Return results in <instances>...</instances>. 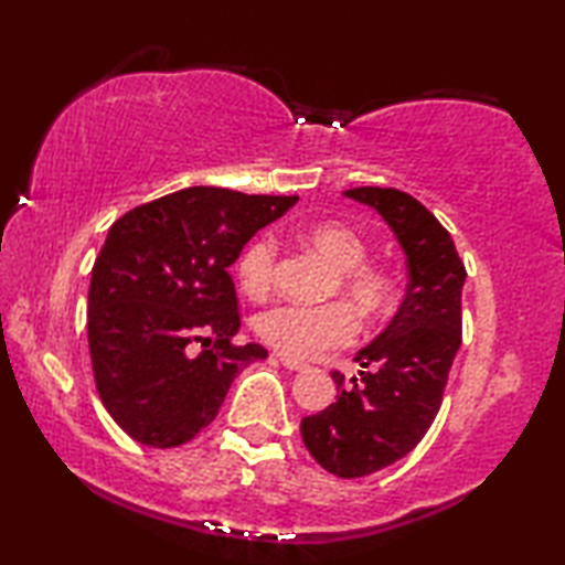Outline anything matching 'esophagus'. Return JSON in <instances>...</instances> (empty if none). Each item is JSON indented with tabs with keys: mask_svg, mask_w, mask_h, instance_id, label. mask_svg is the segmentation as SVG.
<instances>
[{
	"mask_svg": "<svg viewBox=\"0 0 565 565\" xmlns=\"http://www.w3.org/2000/svg\"><path fill=\"white\" fill-rule=\"evenodd\" d=\"M279 362L286 366V370H291V372H301V370H307V364L299 362V360H291V356H284V354H279Z\"/></svg>",
	"mask_w": 565,
	"mask_h": 565,
	"instance_id": "1",
	"label": "esophagus"
}]
</instances>
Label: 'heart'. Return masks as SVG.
I'll return each mask as SVG.
<instances>
[{
    "label": "heart",
    "instance_id": "b5f03b06",
    "mask_svg": "<svg viewBox=\"0 0 565 565\" xmlns=\"http://www.w3.org/2000/svg\"><path fill=\"white\" fill-rule=\"evenodd\" d=\"M299 246L315 250L331 266L324 297H342L319 307L279 303L254 321L262 342L291 360H309L324 349L344 347L356 334V317L366 327L390 319L397 309L399 284L390 266L372 262L370 241L342 221H317L297 231ZM279 248L271 236H256L236 258V281L250 299L274 289Z\"/></svg>",
    "mask_w": 565,
    "mask_h": 565
}]
</instances>
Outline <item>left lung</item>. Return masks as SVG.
<instances>
[{"label": "left lung", "mask_w": 565, "mask_h": 565, "mask_svg": "<svg viewBox=\"0 0 565 565\" xmlns=\"http://www.w3.org/2000/svg\"><path fill=\"white\" fill-rule=\"evenodd\" d=\"M347 199L377 209L407 256V297L390 327L354 362L362 380L344 384L339 399L301 419V440L337 478H364L405 458L435 423L447 374L462 342L465 264L445 226L423 203L397 188L362 185Z\"/></svg>", "instance_id": "obj_1"}]
</instances>
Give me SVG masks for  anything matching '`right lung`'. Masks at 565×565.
Wrapping results in <instances>:
<instances>
[{"mask_svg": "<svg viewBox=\"0 0 565 565\" xmlns=\"http://www.w3.org/2000/svg\"><path fill=\"white\" fill-rule=\"evenodd\" d=\"M297 201L195 185L113 223L89 281L87 342L97 395L132 440L191 443L236 374L266 360L262 344H234L241 309L228 266Z\"/></svg>", "mask_w": 565, "mask_h": 565, "instance_id": "1", "label": "right lung"}]
</instances>
